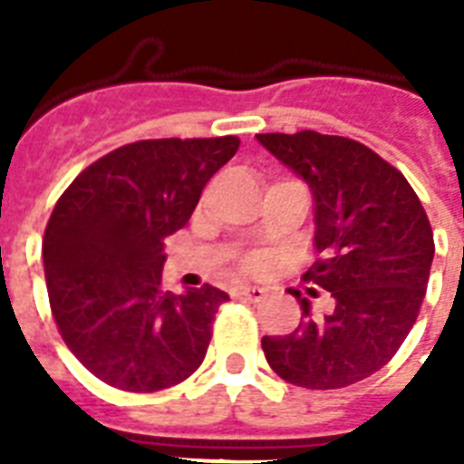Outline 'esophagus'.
Wrapping results in <instances>:
<instances>
[{
	"instance_id": "obj_1",
	"label": "esophagus",
	"mask_w": 464,
	"mask_h": 464,
	"mask_svg": "<svg viewBox=\"0 0 464 464\" xmlns=\"http://www.w3.org/2000/svg\"><path fill=\"white\" fill-rule=\"evenodd\" d=\"M233 296L236 298H243V301H250V304H257L265 298V289L260 286H250V284H240L233 289Z\"/></svg>"
}]
</instances>
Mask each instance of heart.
<instances>
[{
    "label": "heart",
    "instance_id": "heart-1",
    "mask_svg": "<svg viewBox=\"0 0 464 464\" xmlns=\"http://www.w3.org/2000/svg\"><path fill=\"white\" fill-rule=\"evenodd\" d=\"M246 267L247 269H260L262 267V260H260V257H250V260L246 262Z\"/></svg>",
    "mask_w": 464,
    "mask_h": 464
}]
</instances>
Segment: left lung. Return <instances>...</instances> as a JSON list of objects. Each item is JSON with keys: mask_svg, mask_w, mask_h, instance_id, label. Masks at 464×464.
I'll use <instances>...</instances> for the list:
<instances>
[{"mask_svg": "<svg viewBox=\"0 0 464 464\" xmlns=\"http://www.w3.org/2000/svg\"><path fill=\"white\" fill-rule=\"evenodd\" d=\"M257 141L308 182L315 247L304 275L330 291L332 310L284 337H262L279 378L337 390L381 371L417 323L433 262V233L417 192L400 170L359 141L313 130L257 134Z\"/></svg>", "mask_w": 464, "mask_h": 464, "instance_id": "obj_1", "label": "left lung"}]
</instances>
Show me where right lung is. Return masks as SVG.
Listing matches in <instances>:
<instances>
[{"label": "right lung", "instance_id": "right-lung-1", "mask_svg": "<svg viewBox=\"0 0 464 464\" xmlns=\"http://www.w3.org/2000/svg\"><path fill=\"white\" fill-rule=\"evenodd\" d=\"M238 137L144 140L111 151L57 199L43 238L47 296L64 344L91 373L127 392H156L195 373L217 286L160 289L163 240L180 231Z\"/></svg>", "mask_w": 464, "mask_h": 464}]
</instances>
